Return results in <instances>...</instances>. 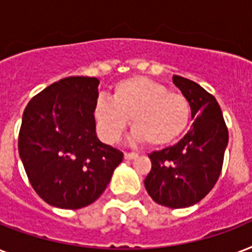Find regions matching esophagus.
<instances>
[{"label": "esophagus", "mask_w": 252, "mask_h": 252, "mask_svg": "<svg viewBox=\"0 0 252 252\" xmlns=\"http://www.w3.org/2000/svg\"><path fill=\"white\" fill-rule=\"evenodd\" d=\"M138 154L136 153H124V158H126V161H130V159H134V158H137Z\"/></svg>", "instance_id": "esophagus-1"}]
</instances>
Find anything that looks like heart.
<instances>
[{
  "label": "heart",
  "mask_w": 252,
  "mask_h": 252,
  "mask_svg": "<svg viewBox=\"0 0 252 252\" xmlns=\"http://www.w3.org/2000/svg\"><path fill=\"white\" fill-rule=\"evenodd\" d=\"M189 115L184 95L168 93L165 85L141 76L120 81L111 100L99 98L94 107L96 130L107 144L118 142L130 120L133 140L165 146L186 129Z\"/></svg>",
  "instance_id": "1"
}]
</instances>
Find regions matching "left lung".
<instances>
[{
	"label": "left lung",
	"instance_id": "1",
	"mask_svg": "<svg viewBox=\"0 0 252 252\" xmlns=\"http://www.w3.org/2000/svg\"><path fill=\"white\" fill-rule=\"evenodd\" d=\"M172 82L189 102L193 123L175 145L149 154L152 170L144 184L156 203L176 209L199 203L215 187L229 134L213 95L180 76Z\"/></svg>",
	"mask_w": 252,
	"mask_h": 252
}]
</instances>
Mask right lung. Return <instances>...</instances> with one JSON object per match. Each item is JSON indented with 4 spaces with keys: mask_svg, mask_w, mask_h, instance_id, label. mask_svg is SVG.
I'll use <instances>...</instances> for the list:
<instances>
[{
    "mask_svg": "<svg viewBox=\"0 0 252 252\" xmlns=\"http://www.w3.org/2000/svg\"><path fill=\"white\" fill-rule=\"evenodd\" d=\"M98 85L95 77L63 78L35 95L23 112L19 156L32 188L49 205H90L122 163V152L95 133Z\"/></svg>",
    "mask_w": 252,
    "mask_h": 252,
    "instance_id": "1",
    "label": "right lung"
}]
</instances>
